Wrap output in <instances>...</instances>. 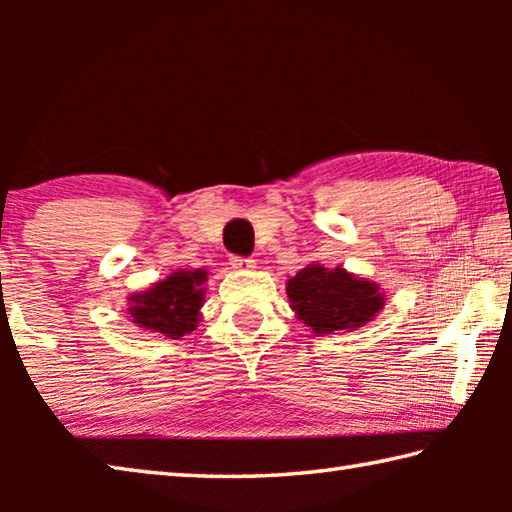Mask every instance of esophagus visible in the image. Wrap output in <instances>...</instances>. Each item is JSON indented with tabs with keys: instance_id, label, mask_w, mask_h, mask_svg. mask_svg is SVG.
Wrapping results in <instances>:
<instances>
[{
	"instance_id": "esophagus-1",
	"label": "esophagus",
	"mask_w": 512,
	"mask_h": 512,
	"mask_svg": "<svg viewBox=\"0 0 512 512\" xmlns=\"http://www.w3.org/2000/svg\"><path fill=\"white\" fill-rule=\"evenodd\" d=\"M230 266L237 271H246V268H255L253 257H230Z\"/></svg>"
}]
</instances>
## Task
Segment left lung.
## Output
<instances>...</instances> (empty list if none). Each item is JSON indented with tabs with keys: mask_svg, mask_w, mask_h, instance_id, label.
Here are the masks:
<instances>
[{
	"mask_svg": "<svg viewBox=\"0 0 512 512\" xmlns=\"http://www.w3.org/2000/svg\"><path fill=\"white\" fill-rule=\"evenodd\" d=\"M287 296L302 323L320 336L361 327L384 305L375 282L354 277L345 268L329 271L318 264L291 277Z\"/></svg>",
	"mask_w": 512,
	"mask_h": 512,
	"instance_id": "8db88e82",
	"label": "left lung"
}]
</instances>
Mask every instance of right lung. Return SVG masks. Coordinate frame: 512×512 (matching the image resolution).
Instances as JSON below:
<instances>
[{
    "label": "right lung",
    "instance_id": "obj_1",
    "mask_svg": "<svg viewBox=\"0 0 512 512\" xmlns=\"http://www.w3.org/2000/svg\"><path fill=\"white\" fill-rule=\"evenodd\" d=\"M207 273L176 271L167 280L155 284L151 291L137 293L131 298L128 314L144 329L164 334L169 339H180L194 332L198 323V309L203 305V282Z\"/></svg>",
    "mask_w": 512,
    "mask_h": 512
}]
</instances>
